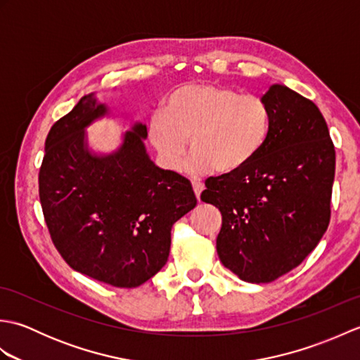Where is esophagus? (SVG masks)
I'll list each match as a JSON object with an SVG mask.
<instances>
[{
	"instance_id": "esophagus-1",
	"label": "esophagus",
	"mask_w": 360,
	"mask_h": 360,
	"mask_svg": "<svg viewBox=\"0 0 360 360\" xmlns=\"http://www.w3.org/2000/svg\"><path fill=\"white\" fill-rule=\"evenodd\" d=\"M192 186H193V192H195L196 198H198V200H200L201 192L204 190V184H202V182H200V181H193Z\"/></svg>"
}]
</instances>
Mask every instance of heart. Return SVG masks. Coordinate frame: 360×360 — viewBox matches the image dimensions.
I'll return each mask as SVG.
<instances>
[{
  "instance_id": "1",
  "label": "heart",
  "mask_w": 360,
  "mask_h": 360,
  "mask_svg": "<svg viewBox=\"0 0 360 360\" xmlns=\"http://www.w3.org/2000/svg\"><path fill=\"white\" fill-rule=\"evenodd\" d=\"M271 127V110L262 97L212 83H192L173 89L164 110L153 111L148 139L168 170L181 167L190 139V170L231 176L262 153Z\"/></svg>"
}]
</instances>
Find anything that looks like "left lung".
<instances>
[{
	"instance_id": "obj_1",
	"label": "left lung",
	"mask_w": 360,
	"mask_h": 360,
	"mask_svg": "<svg viewBox=\"0 0 360 360\" xmlns=\"http://www.w3.org/2000/svg\"><path fill=\"white\" fill-rule=\"evenodd\" d=\"M271 134L262 153L231 176L205 181L204 202L223 215L217 252L244 281L269 283L300 264L330 224L335 151L314 102L285 85L262 97Z\"/></svg>"
}]
</instances>
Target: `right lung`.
I'll return each instance as SVG.
<instances>
[{
  "label": "right lung",
  "mask_w": 360,
  "mask_h": 360,
  "mask_svg": "<svg viewBox=\"0 0 360 360\" xmlns=\"http://www.w3.org/2000/svg\"><path fill=\"white\" fill-rule=\"evenodd\" d=\"M94 93L52 125L38 174L53 246L74 271L116 288H136L165 266L172 226L196 205L184 176L159 168L134 122L111 153L89 148L86 128L110 116Z\"/></svg>",
  "instance_id": "1"
}]
</instances>
